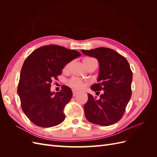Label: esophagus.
Returning <instances> with one entry per match:
<instances>
[{"instance_id": "34e87169", "label": "esophagus", "mask_w": 157, "mask_h": 157, "mask_svg": "<svg viewBox=\"0 0 157 157\" xmlns=\"http://www.w3.org/2000/svg\"><path fill=\"white\" fill-rule=\"evenodd\" d=\"M78 93V91H77V90H73V96H75L76 95H77Z\"/></svg>"}]
</instances>
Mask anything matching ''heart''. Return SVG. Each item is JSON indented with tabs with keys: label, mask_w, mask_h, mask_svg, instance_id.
<instances>
[{
	"label": "heart",
	"mask_w": 157,
	"mask_h": 157,
	"mask_svg": "<svg viewBox=\"0 0 157 157\" xmlns=\"http://www.w3.org/2000/svg\"><path fill=\"white\" fill-rule=\"evenodd\" d=\"M93 59H94L90 58H84L82 61H83V63H84V66H86L90 62V61H92ZM70 65H71V63H68L66 64L65 65L64 68H63V71H69V69L70 68ZM68 84H69V86H71V87H73V88L77 89V90L82 89L85 86V83L82 81V80H80V78H75V77H73L72 78L69 79V81H68Z\"/></svg>",
	"instance_id": "obj_1"
}]
</instances>
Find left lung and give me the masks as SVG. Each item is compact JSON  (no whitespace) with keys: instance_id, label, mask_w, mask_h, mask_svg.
Returning <instances> with one entry per match:
<instances>
[{"instance_id":"obj_1","label":"left lung","mask_w":157,"mask_h":157,"mask_svg":"<svg viewBox=\"0 0 157 157\" xmlns=\"http://www.w3.org/2000/svg\"><path fill=\"white\" fill-rule=\"evenodd\" d=\"M81 52L98 60V83L93 84L91 89L98 94L103 90L99 99L88 94V101L84 106L85 117L89 122L100 126L115 124L124 115L132 96L130 65L124 56L111 48L100 47Z\"/></svg>"}]
</instances>
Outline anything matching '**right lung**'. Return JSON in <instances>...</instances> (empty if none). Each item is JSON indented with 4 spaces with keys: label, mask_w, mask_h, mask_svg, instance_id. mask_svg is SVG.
Returning a JSON list of instances; mask_svg holds the SVG:
<instances>
[{
    "label": "right lung",
    "mask_w": 157,
    "mask_h": 157,
    "mask_svg": "<svg viewBox=\"0 0 157 157\" xmlns=\"http://www.w3.org/2000/svg\"><path fill=\"white\" fill-rule=\"evenodd\" d=\"M80 56L76 50L50 44L37 48L26 58L17 94L23 113L33 124L49 128L65 120L63 109L72 98V90L63 85L59 92H52L51 84L58 79L66 64Z\"/></svg>",
    "instance_id": "1"
}]
</instances>
